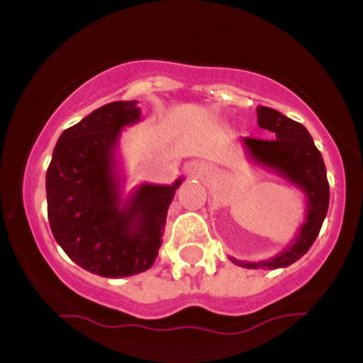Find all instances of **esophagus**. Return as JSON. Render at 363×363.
Listing matches in <instances>:
<instances>
[{"label":"esophagus","instance_id":"1","mask_svg":"<svg viewBox=\"0 0 363 363\" xmlns=\"http://www.w3.org/2000/svg\"><path fill=\"white\" fill-rule=\"evenodd\" d=\"M189 172L196 177H205L211 172V167H210V165H206V164H194V165H191V167H189Z\"/></svg>","mask_w":363,"mask_h":363}]
</instances>
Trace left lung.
<instances>
[{
    "label": "left lung",
    "mask_w": 363,
    "mask_h": 363,
    "mask_svg": "<svg viewBox=\"0 0 363 363\" xmlns=\"http://www.w3.org/2000/svg\"><path fill=\"white\" fill-rule=\"evenodd\" d=\"M257 124L269 131L273 140H240L247 158L302 191L307 206L306 220L295 239L277 256L262 261H239L230 257V261L247 269L286 268L309 251L328 215L326 165L309 131L297 121L286 118L272 107H257Z\"/></svg>",
    "instance_id": "obj_1"
}]
</instances>
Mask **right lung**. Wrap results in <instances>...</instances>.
I'll return each mask as SVG.
<instances>
[{
  "label": "right lung",
  "mask_w": 363,
  "mask_h": 363,
  "mask_svg": "<svg viewBox=\"0 0 363 363\" xmlns=\"http://www.w3.org/2000/svg\"><path fill=\"white\" fill-rule=\"evenodd\" d=\"M140 121L138 101L99 107L61 133L45 174L54 239L69 259L99 277L124 278L152 268L182 182H145L124 196L119 138Z\"/></svg>",
  "instance_id": "right-lung-1"
}]
</instances>
